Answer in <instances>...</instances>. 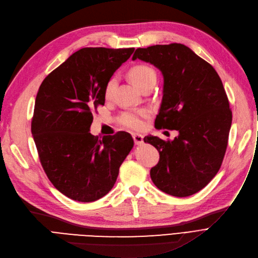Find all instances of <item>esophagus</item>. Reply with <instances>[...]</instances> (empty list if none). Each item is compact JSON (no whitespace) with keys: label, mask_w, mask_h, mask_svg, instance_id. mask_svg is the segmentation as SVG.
Instances as JSON below:
<instances>
[{"label":"esophagus","mask_w":258,"mask_h":258,"mask_svg":"<svg viewBox=\"0 0 258 258\" xmlns=\"http://www.w3.org/2000/svg\"><path fill=\"white\" fill-rule=\"evenodd\" d=\"M132 138H133L135 145H141L144 143V136L142 134L134 133V134H132Z\"/></svg>","instance_id":"34e87169"}]
</instances>
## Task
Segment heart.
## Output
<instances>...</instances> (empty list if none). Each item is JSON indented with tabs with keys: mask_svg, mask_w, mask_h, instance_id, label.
I'll return each mask as SVG.
<instances>
[{
	"mask_svg": "<svg viewBox=\"0 0 258 258\" xmlns=\"http://www.w3.org/2000/svg\"><path fill=\"white\" fill-rule=\"evenodd\" d=\"M130 78L141 89L149 84H155L157 75L156 72L147 64H136L129 71ZM116 86V78L111 77L104 88V96L109 99L112 96L113 90ZM149 115L147 109L138 110H126L120 113L118 117V123L120 126L130 130H139L144 126V118Z\"/></svg>",
	"mask_w": 258,
	"mask_h": 258,
	"instance_id": "1",
	"label": "heart"
}]
</instances>
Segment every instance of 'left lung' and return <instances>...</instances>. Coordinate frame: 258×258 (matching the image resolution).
Segmentation results:
<instances>
[{
  "label": "left lung",
  "mask_w": 258,
  "mask_h": 258,
  "mask_svg": "<svg viewBox=\"0 0 258 258\" xmlns=\"http://www.w3.org/2000/svg\"><path fill=\"white\" fill-rule=\"evenodd\" d=\"M136 58L163 75L155 127L179 132L174 141L144 139L159 152L151 179L165 194L194 195L217 175L228 146L232 112L222 80L207 61L181 43L139 48L132 57Z\"/></svg>",
  "instance_id": "left-lung-1"
}]
</instances>
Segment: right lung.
Masks as SVG:
<instances>
[{"mask_svg": "<svg viewBox=\"0 0 258 258\" xmlns=\"http://www.w3.org/2000/svg\"><path fill=\"white\" fill-rule=\"evenodd\" d=\"M134 48H83L51 72L39 86L31 132L52 184L78 202L96 201L113 187L133 147L125 131L102 140L89 132L104 105V88Z\"/></svg>", "mask_w": 258, "mask_h": 258, "instance_id": "obj_1", "label": "right lung"}]
</instances>
